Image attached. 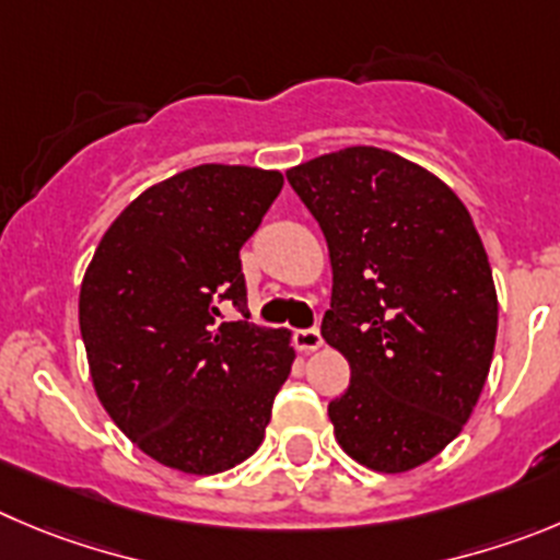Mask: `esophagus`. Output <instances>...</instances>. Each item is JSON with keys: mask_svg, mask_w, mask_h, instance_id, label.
<instances>
[{"mask_svg": "<svg viewBox=\"0 0 560 560\" xmlns=\"http://www.w3.org/2000/svg\"><path fill=\"white\" fill-rule=\"evenodd\" d=\"M295 348L304 353H312L317 351V348H323L320 331H317V328H301V331H295Z\"/></svg>", "mask_w": 560, "mask_h": 560, "instance_id": "obj_1", "label": "esophagus"}]
</instances>
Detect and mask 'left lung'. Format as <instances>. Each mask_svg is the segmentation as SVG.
<instances>
[{
    "instance_id": "1",
    "label": "left lung",
    "mask_w": 560,
    "mask_h": 560,
    "mask_svg": "<svg viewBox=\"0 0 560 560\" xmlns=\"http://www.w3.org/2000/svg\"><path fill=\"white\" fill-rule=\"evenodd\" d=\"M331 256L320 334L351 364L334 436L375 472H409L462 433L483 392L498 290L462 198L417 162L351 145L287 171Z\"/></svg>"
}]
</instances>
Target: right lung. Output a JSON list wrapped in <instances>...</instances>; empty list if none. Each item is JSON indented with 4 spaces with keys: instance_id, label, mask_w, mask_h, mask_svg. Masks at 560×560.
Wrapping results in <instances>:
<instances>
[{
    "instance_id": "1",
    "label": "right lung",
    "mask_w": 560,
    "mask_h": 560,
    "mask_svg": "<svg viewBox=\"0 0 560 560\" xmlns=\"http://www.w3.org/2000/svg\"><path fill=\"white\" fill-rule=\"evenodd\" d=\"M279 171L196 165L109 223L80 287L93 389L154 462L215 475L262 445L290 375V331L248 323L240 248L281 192ZM234 305L243 322H223Z\"/></svg>"
}]
</instances>
